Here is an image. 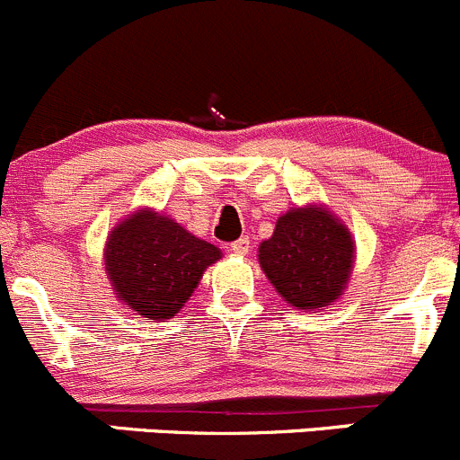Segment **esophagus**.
Segmentation results:
<instances>
[{"mask_svg": "<svg viewBox=\"0 0 460 460\" xmlns=\"http://www.w3.org/2000/svg\"><path fill=\"white\" fill-rule=\"evenodd\" d=\"M230 250L234 254H248L250 250V239L248 236H241V239H236L234 243H230Z\"/></svg>", "mask_w": 460, "mask_h": 460, "instance_id": "obj_1", "label": "esophagus"}]
</instances>
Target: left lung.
Returning <instances> with one entry per match:
<instances>
[{"instance_id": "8db88e82", "label": "left lung", "mask_w": 460, "mask_h": 460, "mask_svg": "<svg viewBox=\"0 0 460 460\" xmlns=\"http://www.w3.org/2000/svg\"><path fill=\"white\" fill-rule=\"evenodd\" d=\"M259 266L286 304L324 311L347 290L356 241L344 221L322 203L290 208L270 239L259 243Z\"/></svg>"}]
</instances>
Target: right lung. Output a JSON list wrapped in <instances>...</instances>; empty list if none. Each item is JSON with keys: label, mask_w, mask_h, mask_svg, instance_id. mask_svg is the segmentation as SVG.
<instances>
[{"label": "right lung", "mask_w": 460, "mask_h": 460, "mask_svg": "<svg viewBox=\"0 0 460 460\" xmlns=\"http://www.w3.org/2000/svg\"><path fill=\"white\" fill-rule=\"evenodd\" d=\"M224 257L170 215L140 208L104 241V272L118 302L149 320H170L192 297L208 266Z\"/></svg>", "instance_id": "obj_1"}]
</instances>
